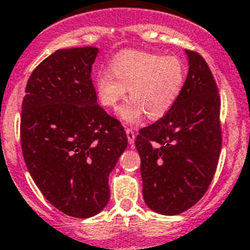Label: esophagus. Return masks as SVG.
Segmentation results:
<instances>
[{
	"label": "esophagus",
	"mask_w": 250,
	"mask_h": 250,
	"mask_svg": "<svg viewBox=\"0 0 250 250\" xmlns=\"http://www.w3.org/2000/svg\"><path fill=\"white\" fill-rule=\"evenodd\" d=\"M125 133H127V138L128 142H129V145H133L134 139H136V132H134L132 128H127V129H125Z\"/></svg>",
	"instance_id": "34e87169"
}]
</instances>
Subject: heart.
<instances>
[{
	"mask_svg": "<svg viewBox=\"0 0 250 250\" xmlns=\"http://www.w3.org/2000/svg\"><path fill=\"white\" fill-rule=\"evenodd\" d=\"M109 71L94 78L98 100L114 108L127 96L132 100L118 111L121 120L137 125L145 116L158 120L178 100L186 80V66L175 56L147 51H123L112 60Z\"/></svg>",
	"mask_w": 250,
	"mask_h": 250,
	"instance_id": "1",
	"label": "heart"
}]
</instances>
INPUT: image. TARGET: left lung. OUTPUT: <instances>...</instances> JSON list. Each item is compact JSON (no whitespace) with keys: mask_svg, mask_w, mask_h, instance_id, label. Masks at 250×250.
Segmentation results:
<instances>
[{"mask_svg":"<svg viewBox=\"0 0 250 250\" xmlns=\"http://www.w3.org/2000/svg\"><path fill=\"white\" fill-rule=\"evenodd\" d=\"M186 53L189 69L178 100L136 138L143 199L164 215L183 213L203 197L222 148L217 83L199 53Z\"/></svg>","mask_w":250,"mask_h":250,"instance_id":"obj_1","label":"left lung"}]
</instances>
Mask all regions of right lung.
Here are the masks:
<instances>
[{"instance_id":"add662e5","label":"right lung","mask_w":250,"mask_h":250,"mask_svg":"<svg viewBox=\"0 0 250 250\" xmlns=\"http://www.w3.org/2000/svg\"><path fill=\"white\" fill-rule=\"evenodd\" d=\"M96 47L58 49L32 72L22 102L21 146L27 169L53 207L89 218L107 206L108 175L127 148L120 121L97 103Z\"/></svg>"}]
</instances>
